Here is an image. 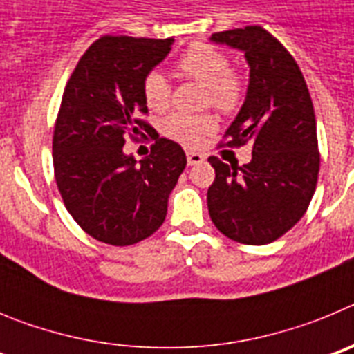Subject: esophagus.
I'll use <instances>...</instances> for the list:
<instances>
[{
  "instance_id": "esophagus-1",
  "label": "esophagus",
  "mask_w": 354,
  "mask_h": 354,
  "mask_svg": "<svg viewBox=\"0 0 354 354\" xmlns=\"http://www.w3.org/2000/svg\"><path fill=\"white\" fill-rule=\"evenodd\" d=\"M186 158H187V165H189V167H195V165H200V162L205 161L204 154H200V152H193V150H187Z\"/></svg>"
}]
</instances>
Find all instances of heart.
Returning <instances> with one entry per match:
<instances>
[{
	"label": "heart",
	"mask_w": 354,
	"mask_h": 354,
	"mask_svg": "<svg viewBox=\"0 0 354 354\" xmlns=\"http://www.w3.org/2000/svg\"><path fill=\"white\" fill-rule=\"evenodd\" d=\"M183 76L192 77L205 86V104L220 111H234L245 95V81L230 68V60L220 49L209 44H195L177 62ZM142 93L145 104L154 111H162L170 104L171 86L161 71L147 72L142 81ZM216 129V120L211 115L177 113L168 115L161 124V131L168 138L187 147H196L207 134Z\"/></svg>",
	"instance_id": "heart-1"
}]
</instances>
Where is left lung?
<instances>
[{"mask_svg":"<svg viewBox=\"0 0 354 354\" xmlns=\"http://www.w3.org/2000/svg\"><path fill=\"white\" fill-rule=\"evenodd\" d=\"M209 40L245 53L248 88L225 136L228 147L252 143V161L243 167L209 158L216 171L209 216L232 241L268 245L301 220L315 192L319 150L310 93L298 64L264 28L220 31Z\"/></svg>","mask_w":354,"mask_h":354,"instance_id":"8db88e82","label":"left lung"}]
</instances>
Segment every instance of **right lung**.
Listing matches in <instances>:
<instances>
[{"label":"right lung","mask_w":354,"mask_h":354,"mask_svg":"<svg viewBox=\"0 0 354 354\" xmlns=\"http://www.w3.org/2000/svg\"><path fill=\"white\" fill-rule=\"evenodd\" d=\"M174 39L101 37L86 49L62 97L53 165L64 204L84 232L113 246L147 239L167 218L168 196L186 168L179 143L156 140L136 161L126 136L149 124L142 81L170 53Z\"/></svg>","instance_id":"add662e5"}]
</instances>
